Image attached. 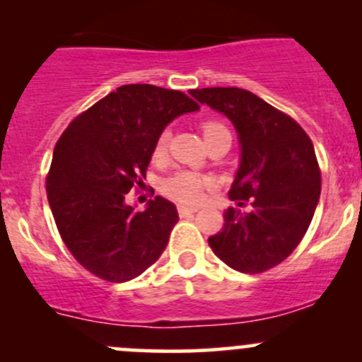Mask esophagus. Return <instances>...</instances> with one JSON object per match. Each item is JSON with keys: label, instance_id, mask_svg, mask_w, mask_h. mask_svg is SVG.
<instances>
[{"label": "esophagus", "instance_id": "obj_1", "mask_svg": "<svg viewBox=\"0 0 362 362\" xmlns=\"http://www.w3.org/2000/svg\"><path fill=\"white\" fill-rule=\"evenodd\" d=\"M198 211V208H192V206H178V215L180 217H189V215L196 214Z\"/></svg>", "mask_w": 362, "mask_h": 362}]
</instances>
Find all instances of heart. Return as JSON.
Segmentation results:
<instances>
[{
    "mask_svg": "<svg viewBox=\"0 0 362 362\" xmlns=\"http://www.w3.org/2000/svg\"><path fill=\"white\" fill-rule=\"evenodd\" d=\"M203 136L206 144L217 140V138L229 136V127L226 126L221 120H204L202 124ZM168 148V134L160 133L156 140L154 148H152V159L160 160L166 156ZM211 178L204 177V175L196 173V171H187L182 170L177 173L170 175L166 180L163 182V194L166 198H170L171 202L180 203V204H198L203 202L204 194H206L208 189L211 187Z\"/></svg>",
    "mask_w": 362,
    "mask_h": 362,
    "instance_id": "heart-1",
    "label": "heart"
}]
</instances>
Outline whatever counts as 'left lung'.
<instances>
[{
	"mask_svg": "<svg viewBox=\"0 0 362 362\" xmlns=\"http://www.w3.org/2000/svg\"><path fill=\"white\" fill-rule=\"evenodd\" d=\"M199 103L222 112L238 131L242 163L229 191L238 208L208 245L229 268L262 273L289 257L305 236L320 196V168L301 126L250 90L192 89ZM251 204L249 212L240 207Z\"/></svg>",
	"mask_w": 362,
	"mask_h": 362,
	"instance_id": "1",
	"label": "left lung"
}]
</instances>
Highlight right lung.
I'll use <instances>...</instances> for the list:
<instances>
[{
  "mask_svg": "<svg viewBox=\"0 0 362 362\" xmlns=\"http://www.w3.org/2000/svg\"><path fill=\"white\" fill-rule=\"evenodd\" d=\"M199 105L182 90L120 86L69 122L54 148L47 198L73 257L107 282H127L151 268L178 221L156 196L136 211L124 198L144 184L164 127Z\"/></svg>",
  "mask_w": 362,
  "mask_h": 362,
  "instance_id": "1",
  "label": "right lung"
}]
</instances>
